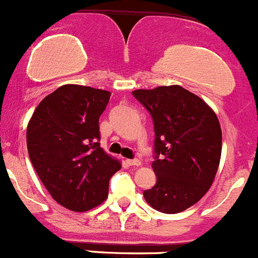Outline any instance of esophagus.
<instances>
[{"mask_svg": "<svg viewBox=\"0 0 258 258\" xmlns=\"http://www.w3.org/2000/svg\"><path fill=\"white\" fill-rule=\"evenodd\" d=\"M126 163L130 165V167H140L141 165V162L139 160V159H127Z\"/></svg>", "mask_w": 258, "mask_h": 258, "instance_id": "34e87169", "label": "esophagus"}]
</instances>
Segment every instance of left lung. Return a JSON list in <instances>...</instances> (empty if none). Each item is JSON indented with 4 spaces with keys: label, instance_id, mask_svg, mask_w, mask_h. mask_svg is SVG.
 Returning a JSON list of instances; mask_svg holds the SVG:
<instances>
[{
    "label": "left lung",
    "instance_id": "left-lung-1",
    "mask_svg": "<svg viewBox=\"0 0 258 258\" xmlns=\"http://www.w3.org/2000/svg\"><path fill=\"white\" fill-rule=\"evenodd\" d=\"M150 112L155 131L156 184L144 191L155 210L177 214L210 189L221 156V128L215 112L179 85L132 91ZM161 159H158V155Z\"/></svg>",
    "mask_w": 258,
    "mask_h": 258
}]
</instances>
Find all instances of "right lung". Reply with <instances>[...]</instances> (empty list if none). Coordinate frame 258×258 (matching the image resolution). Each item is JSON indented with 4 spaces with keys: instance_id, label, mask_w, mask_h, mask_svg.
<instances>
[{
    "instance_id": "obj_1",
    "label": "right lung",
    "mask_w": 258,
    "mask_h": 258,
    "mask_svg": "<svg viewBox=\"0 0 258 258\" xmlns=\"http://www.w3.org/2000/svg\"><path fill=\"white\" fill-rule=\"evenodd\" d=\"M110 93L66 84L35 108L26 128L30 162L52 199L84 213L108 196L121 162L99 146V117Z\"/></svg>"
}]
</instances>
